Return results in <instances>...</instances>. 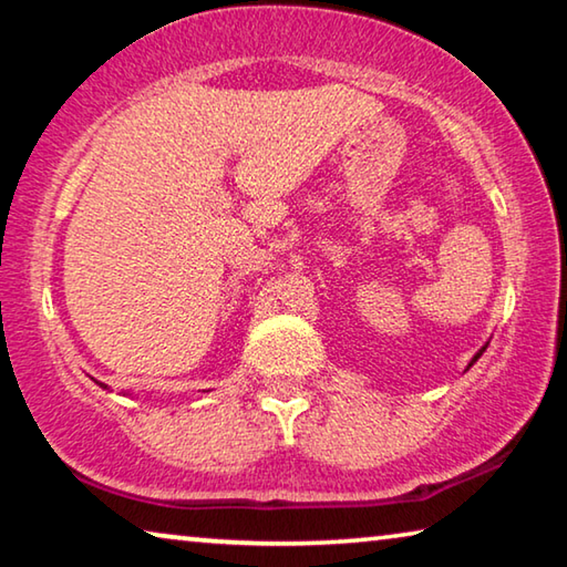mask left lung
Returning <instances> with one entry per match:
<instances>
[{"label": "left lung", "mask_w": 567, "mask_h": 567, "mask_svg": "<svg viewBox=\"0 0 567 567\" xmlns=\"http://www.w3.org/2000/svg\"><path fill=\"white\" fill-rule=\"evenodd\" d=\"M483 352H485V348H483V350H480V352L475 354V358H473V362H477V358H480V354H483ZM473 362H470V364H473Z\"/></svg>", "instance_id": "8db88e82"}]
</instances>
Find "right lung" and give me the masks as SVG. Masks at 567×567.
Masks as SVG:
<instances>
[{
    "mask_svg": "<svg viewBox=\"0 0 567 567\" xmlns=\"http://www.w3.org/2000/svg\"><path fill=\"white\" fill-rule=\"evenodd\" d=\"M100 385H102V382H100ZM102 388H104V385H102Z\"/></svg>",
    "mask_w": 567,
    "mask_h": 567,
    "instance_id": "1",
    "label": "right lung"
}]
</instances>
